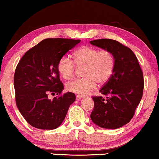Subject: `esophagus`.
I'll return each mask as SVG.
<instances>
[{
    "label": "esophagus",
    "mask_w": 159,
    "mask_h": 159,
    "mask_svg": "<svg viewBox=\"0 0 159 159\" xmlns=\"http://www.w3.org/2000/svg\"><path fill=\"white\" fill-rule=\"evenodd\" d=\"M85 96H84V95H77V98L79 99H81V98H85Z\"/></svg>",
    "instance_id": "obj_1"
}]
</instances>
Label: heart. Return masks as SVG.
I'll return each instance as SVG.
<instances>
[{
    "mask_svg": "<svg viewBox=\"0 0 159 159\" xmlns=\"http://www.w3.org/2000/svg\"><path fill=\"white\" fill-rule=\"evenodd\" d=\"M73 62L69 57H61L58 70L66 80L71 79L75 74V65L84 67V79H75L66 84L68 91L86 94L96 88L97 83L103 84L112 75L115 67V58L112 52L99 50L94 47L84 46L73 53ZM76 64L75 65V63Z\"/></svg>",
    "mask_w": 159,
    "mask_h": 159,
    "instance_id": "1",
    "label": "heart"
}]
</instances>
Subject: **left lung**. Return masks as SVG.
Returning a JSON list of instances; mask_svg holds the SVG:
<instances>
[{
    "instance_id": "left-lung-1",
    "label": "left lung",
    "mask_w": 159,
    "mask_h": 159,
    "mask_svg": "<svg viewBox=\"0 0 159 159\" xmlns=\"http://www.w3.org/2000/svg\"><path fill=\"white\" fill-rule=\"evenodd\" d=\"M93 46L112 52L115 67L100 92L104 97L93 96L94 108L91 118L95 124L116 129L128 124L140 103L144 87L143 72L131 49L112 39L90 41Z\"/></svg>"
}]
</instances>
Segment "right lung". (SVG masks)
I'll return each mask as SVG.
<instances>
[{
	"label": "right lung",
	"mask_w": 159,
	"mask_h": 159,
	"mask_svg": "<svg viewBox=\"0 0 159 159\" xmlns=\"http://www.w3.org/2000/svg\"><path fill=\"white\" fill-rule=\"evenodd\" d=\"M80 40L46 39L24 54L14 74L16 103L25 120L36 129H55L67 114L75 95L68 92L53 100L49 94L60 95L63 90L58 63Z\"/></svg>",
	"instance_id": "obj_1"
}]
</instances>
